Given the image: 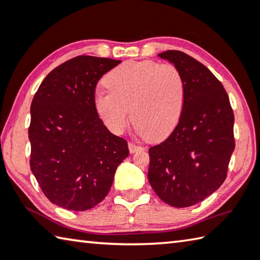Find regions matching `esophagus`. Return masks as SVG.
<instances>
[{"label": "esophagus", "instance_id": "obj_1", "mask_svg": "<svg viewBox=\"0 0 260 260\" xmlns=\"http://www.w3.org/2000/svg\"><path fill=\"white\" fill-rule=\"evenodd\" d=\"M127 146H129V151H130V153L131 154H134V153H137V152H139V151H143V147H140V146H137V145H135V144H133V143H129V145H127Z\"/></svg>", "mask_w": 260, "mask_h": 260}]
</instances>
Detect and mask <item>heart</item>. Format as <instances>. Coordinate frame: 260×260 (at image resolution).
<instances>
[{
	"label": "heart",
	"instance_id": "obj_1",
	"mask_svg": "<svg viewBox=\"0 0 260 260\" xmlns=\"http://www.w3.org/2000/svg\"><path fill=\"white\" fill-rule=\"evenodd\" d=\"M108 88L94 92L100 120L113 134H121L131 120L149 140L168 137L180 120L185 88L179 71L170 63L125 61L105 77Z\"/></svg>",
	"mask_w": 260,
	"mask_h": 260
}]
</instances>
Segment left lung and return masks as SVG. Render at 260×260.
I'll list each match as a JSON object with an SVG mask.
<instances>
[{
	"instance_id": "8db88e82",
	"label": "left lung",
	"mask_w": 260,
	"mask_h": 260,
	"mask_svg": "<svg viewBox=\"0 0 260 260\" xmlns=\"http://www.w3.org/2000/svg\"><path fill=\"white\" fill-rule=\"evenodd\" d=\"M179 71L185 100L178 124L160 145L148 149V181L163 202L194 206L224 183L234 151V114L216 76L187 54L158 53Z\"/></svg>"
}]
</instances>
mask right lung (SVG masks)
<instances>
[{
  "instance_id": "right-lung-1",
  "label": "right lung",
  "mask_w": 260,
  "mask_h": 260,
  "mask_svg": "<svg viewBox=\"0 0 260 260\" xmlns=\"http://www.w3.org/2000/svg\"><path fill=\"white\" fill-rule=\"evenodd\" d=\"M121 60L92 56L71 59L50 72L30 105V170L50 202L84 211L102 202L126 140L109 131L93 105L95 85Z\"/></svg>"
}]
</instances>
